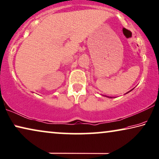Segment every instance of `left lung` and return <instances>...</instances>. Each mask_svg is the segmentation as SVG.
<instances>
[{
    "mask_svg": "<svg viewBox=\"0 0 159 159\" xmlns=\"http://www.w3.org/2000/svg\"><path fill=\"white\" fill-rule=\"evenodd\" d=\"M133 89H131V90H130L129 92H128V93H126L125 94H127V93H130V91H132V90H133ZM108 98H110V97H108Z\"/></svg>",
    "mask_w": 159,
    "mask_h": 159,
    "instance_id": "8db88e82",
    "label": "left lung"
}]
</instances>
